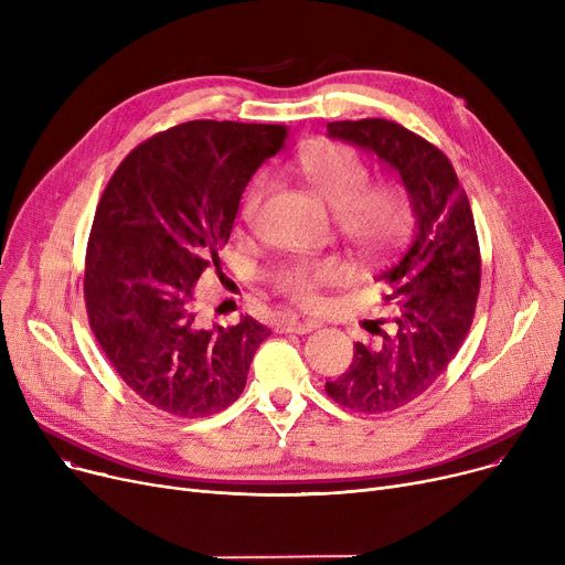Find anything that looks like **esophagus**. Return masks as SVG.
I'll use <instances>...</instances> for the list:
<instances>
[{"instance_id": "34e87169", "label": "esophagus", "mask_w": 565, "mask_h": 565, "mask_svg": "<svg viewBox=\"0 0 565 565\" xmlns=\"http://www.w3.org/2000/svg\"><path fill=\"white\" fill-rule=\"evenodd\" d=\"M316 328H318L316 320H302V318H298V316H292V318H288V320L284 322V330H286V332H295V334H309V332H313Z\"/></svg>"}]
</instances>
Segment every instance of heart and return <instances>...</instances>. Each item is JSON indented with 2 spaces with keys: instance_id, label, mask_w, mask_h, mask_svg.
I'll list each match as a JSON object with an SVG mask.
<instances>
[{
  "instance_id": "heart-1",
  "label": "heart",
  "mask_w": 565,
  "mask_h": 565,
  "mask_svg": "<svg viewBox=\"0 0 565 565\" xmlns=\"http://www.w3.org/2000/svg\"><path fill=\"white\" fill-rule=\"evenodd\" d=\"M290 171L334 211V224L345 241L366 256L380 254L396 243L407 224V207L390 188H371L369 164L341 143L318 141L295 156ZM267 192V175L258 173L243 199V217H254ZM334 260L288 263L275 275L281 292L298 302H313L322 286L339 279Z\"/></svg>"
}]
</instances>
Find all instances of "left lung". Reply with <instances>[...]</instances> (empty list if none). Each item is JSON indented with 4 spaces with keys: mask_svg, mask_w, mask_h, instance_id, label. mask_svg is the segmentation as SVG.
I'll return each mask as SVG.
<instances>
[{
    "mask_svg": "<svg viewBox=\"0 0 565 565\" xmlns=\"http://www.w3.org/2000/svg\"><path fill=\"white\" fill-rule=\"evenodd\" d=\"M339 137L394 167L412 199L417 228L401 260L380 279L394 318L366 320L373 343H354L350 369L324 384L354 412H392L419 398L462 345L481 288V249L469 199L437 146L387 118L334 121Z\"/></svg>",
    "mask_w": 565,
    "mask_h": 565,
    "instance_id": "obj_1",
    "label": "left lung"
}]
</instances>
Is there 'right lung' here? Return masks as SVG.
I'll return each instance as SVG.
<instances>
[{"label": "right lung", "mask_w": 565, "mask_h": 565, "mask_svg": "<svg viewBox=\"0 0 565 565\" xmlns=\"http://www.w3.org/2000/svg\"><path fill=\"white\" fill-rule=\"evenodd\" d=\"M286 126L188 121L139 143L98 201L84 260L88 324L105 358L148 405L217 414L243 394L270 330L245 316L201 328L194 288L220 249L254 171Z\"/></svg>", "instance_id": "add662e5"}]
</instances>
